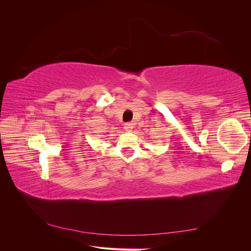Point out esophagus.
Wrapping results in <instances>:
<instances>
[{"mask_svg": "<svg viewBox=\"0 0 251 251\" xmlns=\"http://www.w3.org/2000/svg\"><path fill=\"white\" fill-rule=\"evenodd\" d=\"M125 128H126V132H132L133 128H134V126H133L132 124H126V125L125 126Z\"/></svg>", "mask_w": 251, "mask_h": 251, "instance_id": "esophagus-1", "label": "esophagus"}]
</instances>
